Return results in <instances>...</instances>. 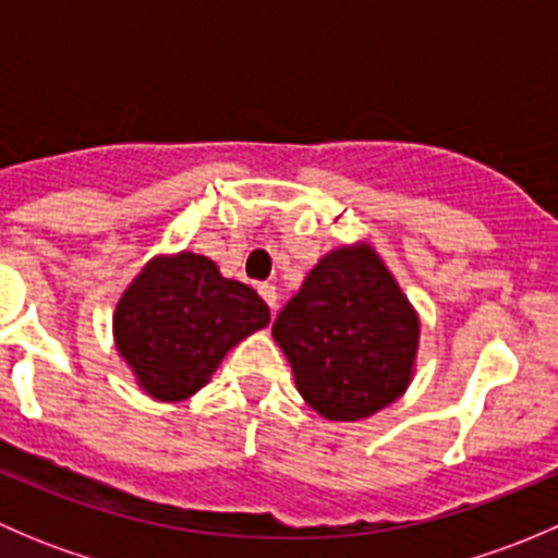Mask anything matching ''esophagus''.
<instances>
[{"label": "esophagus", "instance_id": "1", "mask_svg": "<svg viewBox=\"0 0 558 558\" xmlns=\"http://www.w3.org/2000/svg\"><path fill=\"white\" fill-rule=\"evenodd\" d=\"M258 294H262V300L267 302L269 307H278V289H275V286H269V283H262L258 286Z\"/></svg>", "mask_w": 558, "mask_h": 558}]
</instances>
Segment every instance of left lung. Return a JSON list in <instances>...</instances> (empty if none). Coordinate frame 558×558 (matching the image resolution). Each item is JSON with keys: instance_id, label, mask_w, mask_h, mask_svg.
<instances>
[{"instance_id": "left-lung-1", "label": "left lung", "mask_w": 558, "mask_h": 558, "mask_svg": "<svg viewBox=\"0 0 558 558\" xmlns=\"http://www.w3.org/2000/svg\"><path fill=\"white\" fill-rule=\"evenodd\" d=\"M418 313L373 245L329 251L272 324L302 399L329 421L369 418L404 393Z\"/></svg>"}]
</instances>
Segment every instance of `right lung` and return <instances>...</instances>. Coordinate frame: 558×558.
<instances>
[{"label":"right lung","instance_id":"1","mask_svg":"<svg viewBox=\"0 0 558 558\" xmlns=\"http://www.w3.org/2000/svg\"><path fill=\"white\" fill-rule=\"evenodd\" d=\"M267 324L269 307L251 286L223 278L207 256L180 251L140 269L118 300L112 337L148 397L180 402Z\"/></svg>","mask_w":558,"mask_h":558}]
</instances>
